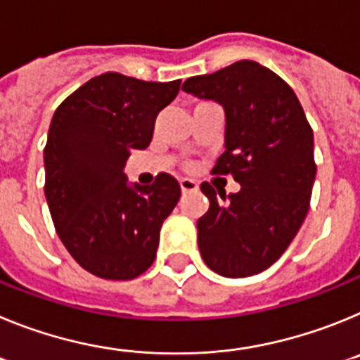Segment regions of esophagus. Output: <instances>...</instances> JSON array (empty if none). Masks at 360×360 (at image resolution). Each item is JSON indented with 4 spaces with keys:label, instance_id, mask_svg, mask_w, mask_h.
I'll list each match as a JSON object with an SVG mask.
<instances>
[{
    "label": "esophagus",
    "instance_id": "34e87169",
    "mask_svg": "<svg viewBox=\"0 0 360 360\" xmlns=\"http://www.w3.org/2000/svg\"><path fill=\"white\" fill-rule=\"evenodd\" d=\"M180 187H182V193H193V191L198 189V184L191 178H182L180 180Z\"/></svg>",
    "mask_w": 360,
    "mask_h": 360
}]
</instances>
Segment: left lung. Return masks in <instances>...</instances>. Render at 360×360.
<instances>
[{
  "label": "left lung",
  "mask_w": 360,
  "mask_h": 360,
  "mask_svg": "<svg viewBox=\"0 0 360 360\" xmlns=\"http://www.w3.org/2000/svg\"><path fill=\"white\" fill-rule=\"evenodd\" d=\"M182 90L224 106L225 151L212 173L241 186L229 198L218 191V198L202 184L211 205L196 224L200 254L224 278L259 274L288 249L308 212L314 131L294 90L256 61L189 77Z\"/></svg>",
  "instance_id": "left-lung-1"
}]
</instances>
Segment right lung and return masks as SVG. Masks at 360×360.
<instances>
[{"instance_id": "obj_1", "label": "right lung", "mask_w": 360, "mask_h": 360, "mask_svg": "<svg viewBox=\"0 0 360 360\" xmlns=\"http://www.w3.org/2000/svg\"><path fill=\"white\" fill-rule=\"evenodd\" d=\"M180 82L108 72L53 113L44 196L66 250L97 278L133 279L157 257L160 227L180 200V186L167 173L151 186H131L124 165L131 149L148 148L155 119L173 103Z\"/></svg>"}]
</instances>
